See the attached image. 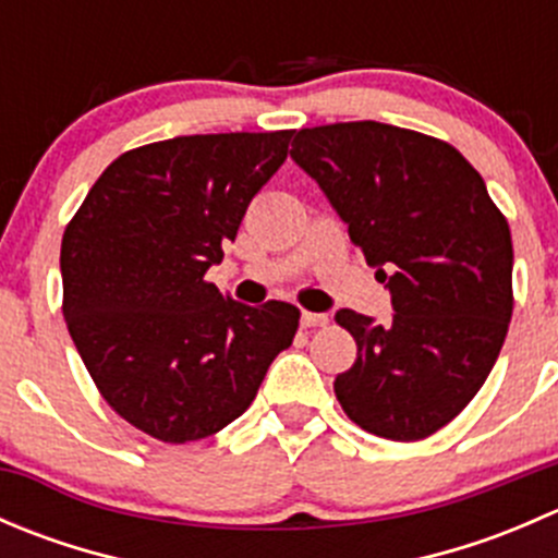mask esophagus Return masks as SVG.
Segmentation results:
<instances>
[{
	"mask_svg": "<svg viewBox=\"0 0 558 558\" xmlns=\"http://www.w3.org/2000/svg\"><path fill=\"white\" fill-rule=\"evenodd\" d=\"M329 324V315L326 313H302V326H307V329H313V326H326Z\"/></svg>",
	"mask_w": 558,
	"mask_h": 558,
	"instance_id": "34e87169",
	"label": "esophagus"
}]
</instances>
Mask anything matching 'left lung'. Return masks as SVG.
Segmentation results:
<instances>
[{"label":"left lung","mask_w":558,"mask_h":558,"mask_svg":"<svg viewBox=\"0 0 558 558\" xmlns=\"http://www.w3.org/2000/svg\"><path fill=\"white\" fill-rule=\"evenodd\" d=\"M302 167L388 280V324L335 320L356 362L335 378L353 424L397 442L435 435L481 391L513 315V240L475 167L442 140L378 121L300 129Z\"/></svg>","instance_id":"1"}]
</instances>
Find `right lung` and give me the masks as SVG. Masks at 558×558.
<instances>
[{"instance_id":"add662e5","label":"right lung","mask_w":558,"mask_h":558,"mask_svg":"<svg viewBox=\"0 0 558 558\" xmlns=\"http://www.w3.org/2000/svg\"><path fill=\"white\" fill-rule=\"evenodd\" d=\"M291 134H191L126 150L66 223V329L105 402L156 440H202L240 418L294 340V305L251 307L205 280Z\"/></svg>"}]
</instances>
